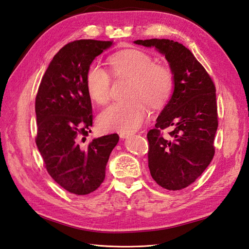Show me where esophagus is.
I'll return each mask as SVG.
<instances>
[{
	"label": "esophagus",
	"instance_id": "esophagus-1",
	"mask_svg": "<svg viewBox=\"0 0 249 249\" xmlns=\"http://www.w3.org/2000/svg\"><path fill=\"white\" fill-rule=\"evenodd\" d=\"M119 135H120V138L124 140V139H127L128 136H130L131 134H130V133H127V132H121Z\"/></svg>",
	"mask_w": 249,
	"mask_h": 249
}]
</instances>
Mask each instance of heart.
<instances>
[{"instance_id": "heart-1", "label": "heart", "mask_w": 249, "mask_h": 249, "mask_svg": "<svg viewBox=\"0 0 249 249\" xmlns=\"http://www.w3.org/2000/svg\"><path fill=\"white\" fill-rule=\"evenodd\" d=\"M109 65L117 76L132 77L130 100L113 102L97 117V125L103 131L132 132L145 123L148 116L147 104H162L172 89L170 70L156 65L151 55L142 51L129 50L116 53L109 59ZM110 75L98 63H92L86 75V87L91 99L104 103L109 98Z\"/></svg>"}]
</instances>
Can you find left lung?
I'll return each instance as SVG.
<instances>
[{
	"label": "left lung",
	"instance_id": "left-lung-1",
	"mask_svg": "<svg viewBox=\"0 0 249 249\" xmlns=\"http://www.w3.org/2000/svg\"><path fill=\"white\" fill-rule=\"evenodd\" d=\"M135 44L155 47L163 54L173 74L170 100L151 129L148 161L152 178L159 186L180 190L194 183L214 156L217 130L215 86L192 53L168 39L136 40ZM172 131L163 138L160 130Z\"/></svg>",
	"mask_w": 249,
	"mask_h": 249
}]
</instances>
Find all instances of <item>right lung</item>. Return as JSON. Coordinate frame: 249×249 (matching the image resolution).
<instances>
[{
    "label": "right lung",
    "mask_w": 249,
    "mask_h": 249,
    "mask_svg": "<svg viewBox=\"0 0 249 249\" xmlns=\"http://www.w3.org/2000/svg\"><path fill=\"white\" fill-rule=\"evenodd\" d=\"M111 41L76 40L57 53L47 67L36 96V145L51 177L77 196L89 195L106 178L117 133L82 145L92 126V103L86 75L94 59Z\"/></svg>",
    "instance_id": "add662e5"
}]
</instances>
